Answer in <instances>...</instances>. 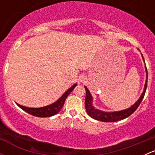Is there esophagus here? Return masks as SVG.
<instances>
[{"instance_id":"esophagus-1","label":"esophagus","mask_w":155,"mask_h":155,"mask_svg":"<svg viewBox=\"0 0 155 155\" xmlns=\"http://www.w3.org/2000/svg\"><path fill=\"white\" fill-rule=\"evenodd\" d=\"M85 79H86V77H85V76H84V75H82V76L79 77V81H80V82H84Z\"/></svg>"}]
</instances>
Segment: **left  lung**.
Masks as SVG:
<instances>
[{"instance_id":"1","label":"left lung","mask_w":155,"mask_h":155,"mask_svg":"<svg viewBox=\"0 0 155 155\" xmlns=\"http://www.w3.org/2000/svg\"><path fill=\"white\" fill-rule=\"evenodd\" d=\"M144 60V58H143ZM145 70H146V79H148V72H147V68L145 66ZM147 82L148 80L146 79V82L145 84V87L144 91H143V94H142L141 97H140V99L135 103V104L130 107L128 109H124V110L119 111V112H103V111L98 110L96 109L95 108H94L92 106V97L91 95L90 92L87 90L86 87H85V91H86V94H85V109H86V112L87 115L90 117H91L92 118L95 120H98V121H104V122H114V121H121V120L124 119V118H127L132 113H134L137 109L138 108L140 104H141L142 101L143 100L145 94V91H146L147 87Z\"/></svg>"}]
</instances>
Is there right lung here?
<instances>
[{
  "label": "right lung",
  "mask_w": 155,
  "mask_h": 155,
  "mask_svg": "<svg viewBox=\"0 0 155 155\" xmlns=\"http://www.w3.org/2000/svg\"><path fill=\"white\" fill-rule=\"evenodd\" d=\"M76 85H77V84L73 85V86L70 87V88H69L68 90L64 94L63 96H62L58 101H57L53 104L47 106V107L41 108H28L23 107V106L19 105V104H16L21 108V109H23L25 112H28L30 115H34V116L40 117V118H46V117L53 116V115H56V114H58L60 112V110L62 109V107H63L66 98L68 97V95L73 91V89L75 88V87H76Z\"/></svg>",
  "instance_id": "obj_1"
}]
</instances>
